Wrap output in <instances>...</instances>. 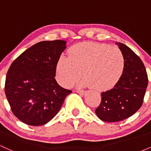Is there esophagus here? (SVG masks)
<instances>
[{"label": "esophagus", "instance_id": "1", "mask_svg": "<svg viewBox=\"0 0 151 151\" xmlns=\"http://www.w3.org/2000/svg\"><path fill=\"white\" fill-rule=\"evenodd\" d=\"M77 92L81 95H84L86 93V91H83V90H80V91H77Z\"/></svg>", "mask_w": 151, "mask_h": 151}]
</instances>
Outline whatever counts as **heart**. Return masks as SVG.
I'll use <instances>...</instances> for the list:
<instances>
[{"mask_svg":"<svg viewBox=\"0 0 151 151\" xmlns=\"http://www.w3.org/2000/svg\"><path fill=\"white\" fill-rule=\"evenodd\" d=\"M124 57L116 47L98 43H81L70 50L69 58L62 56L57 64L59 83L69 87L81 76L79 87L91 86L103 91L112 87L122 74Z\"/></svg>","mask_w":151,"mask_h":151,"instance_id":"heart-1","label":"heart"}]
</instances>
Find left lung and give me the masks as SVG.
Wrapping results in <instances>:
<instances>
[{"label": "left lung", "mask_w": 151, "mask_h": 151, "mask_svg": "<svg viewBox=\"0 0 151 151\" xmlns=\"http://www.w3.org/2000/svg\"><path fill=\"white\" fill-rule=\"evenodd\" d=\"M124 57L123 73L113 89L101 93L95 110L105 122H117L133 115L143 104L148 86V74L142 60L126 45L116 42Z\"/></svg>", "instance_id": "obj_1"}]
</instances>
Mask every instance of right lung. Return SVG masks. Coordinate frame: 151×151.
Wrapping results in <instances>:
<instances>
[{
	"instance_id": "obj_1",
	"label": "right lung",
	"mask_w": 151,
	"mask_h": 151,
	"mask_svg": "<svg viewBox=\"0 0 151 151\" xmlns=\"http://www.w3.org/2000/svg\"><path fill=\"white\" fill-rule=\"evenodd\" d=\"M66 43L60 40L40 42L26 50L10 65L5 92L13 114L24 124H46L72 93L55 79L57 64Z\"/></svg>"
}]
</instances>
